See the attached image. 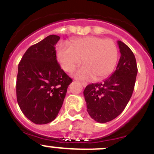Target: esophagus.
Segmentation results:
<instances>
[{"instance_id":"1","label":"esophagus","mask_w":154,"mask_h":154,"mask_svg":"<svg viewBox=\"0 0 154 154\" xmlns=\"http://www.w3.org/2000/svg\"><path fill=\"white\" fill-rule=\"evenodd\" d=\"M81 85L83 86V87H86V86H87V83H83V82H81Z\"/></svg>"}]
</instances>
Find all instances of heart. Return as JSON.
I'll return each mask as SVG.
<instances>
[{"label": "heart", "mask_w": 154, "mask_h": 154, "mask_svg": "<svg viewBox=\"0 0 154 154\" xmlns=\"http://www.w3.org/2000/svg\"><path fill=\"white\" fill-rule=\"evenodd\" d=\"M57 58L62 68L69 72L80 65L83 59L85 65L77 69L74 76L81 80L92 77L101 80L114 69L118 59V50L112 40L89 36L74 40L71 47L59 45Z\"/></svg>", "instance_id": "b5f03b06"}]
</instances>
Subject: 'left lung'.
Returning <instances> with one entry per match:
<instances>
[{"instance_id":"8db88e82","label":"left lung","mask_w":154,"mask_h":154,"mask_svg":"<svg viewBox=\"0 0 154 154\" xmlns=\"http://www.w3.org/2000/svg\"><path fill=\"white\" fill-rule=\"evenodd\" d=\"M120 56L116 71L101 83L85 88L83 95L89 116L98 123L111 121L123 111L132 97L138 68L132 50L117 41Z\"/></svg>"}]
</instances>
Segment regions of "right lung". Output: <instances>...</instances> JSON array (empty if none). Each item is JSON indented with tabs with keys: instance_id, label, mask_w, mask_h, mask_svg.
Listing matches in <instances>:
<instances>
[{
	"instance_id": "obj_1",
	"label": "right lung",
	"mask_w": 154,
	"mask_h": 154,
	"mask_svg": "<svg viewBox=\"0 0 154 154\" xmlns=\"http://www.w3.org/2000/svg\"><path fill=\"white\" fill-rule=\"evenodd\" d=\"M59 39L52 34L30 47L18 66V104L35 124H47L56 119L72 82L56 59L55 45Z\"/></svg>"
}]
</instances>
